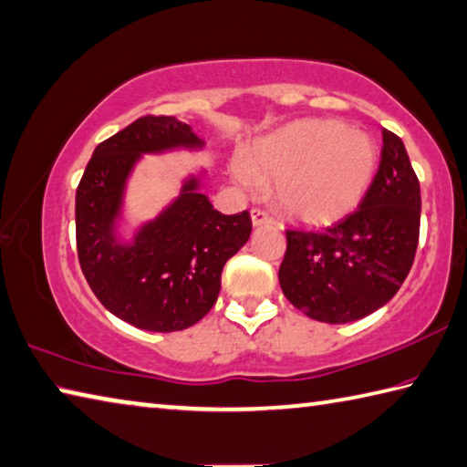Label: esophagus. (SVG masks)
Listing matches in <instances>:
<instances>
[{
	"label": "esophagus",
	"mask_w": 467,
	"mask_h": 467,
	"mask_svg": "<svg viewBox=\"0 0 467 467\" xmlns=\"http://www.w3.org/2000/svg\"><path fill=\"white\" fill-rule=\"evenodd\" d=\"M251 220H253V224H255V226H263V224L274 223V218H271L263 208H253L251 210Z\"/></svg>",
	"instance_id": "34e87169"
}]
</instances>
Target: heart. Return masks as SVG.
<instances>
[{
  "mask_svg": "<svg viewBox=\"0 0 467 467\" xmlns=\"http://www.w3.org/2000/svg\"><path fill=\"white\" fill-rule=\"evenodd\" d=\"M376 142L338 122H302L259 142L244 165L243 185L275 183V200L306 223H333L359 204L374 175Z\"/></svg>",
  "mask_w": 467,
  "mask_h": 467,
  "instance_id": "heart-1",
  "label": "heart"
}]
</instances>
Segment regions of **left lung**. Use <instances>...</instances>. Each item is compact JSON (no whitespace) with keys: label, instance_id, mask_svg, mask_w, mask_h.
Returning a JSON list of instances; mask_svg holds the SVG:
<instances>
[{"label":"left lung","instance_id":"obj_1","mask_svg":"<svg viewBox=\"0 0 467 467\" xmlns=\"http://www.w3.org/2000/svg\"><path fill=\"white\" fill-rule=\"evenodd\" d=\"M379 167L359 208L327 228H287L279 285L304 315L343 325L400 290L420 231V185L404 142L381 129Z\"/></svg>","mask_w":467,"mask_h":467}]
</instances>
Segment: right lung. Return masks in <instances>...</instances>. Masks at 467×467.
<instances>
[{
	"instance_id": "right-lung-1",
	"label": "right lung",
	"mask_w": 467,
	"mask_h": 467,
	"mask_svg": "<svg viewBox=\"0 0 467 467\" xmlns=\"http://www.w3.org/2000/svg\"><path fill=\"white\" fill-rule=\"evenodd\" d=\"M202 147L192 126L173 116H140L99 142L75 193L78 257L91 292L129 325L173 333L204 318L220 292L224 263L251 234L247 210L226 216L212 208L192 177L163 214L132 244H120L114 220L126 177L142 152Z\"/></svg>"
}]
</instances>
